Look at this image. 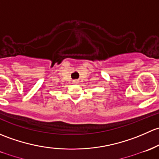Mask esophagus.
Instances as JSON below:
<instances>
[{
	"label": "esophagus",
	"instance_id": "1",
	"mask_svg": "<svg viewBox=\"0 0 159 159\" xmlns=\"http://www.w3.org/2000/svg\"><path fill=\"white\" fill-rule=\"evenodd\" d=\"M74 82H75V83H77V82H78V81H77L76 80H75V81H74Z\"/></svg>",
	"mask_w": 159,
	"mask_h": 159
}]
</instances>
